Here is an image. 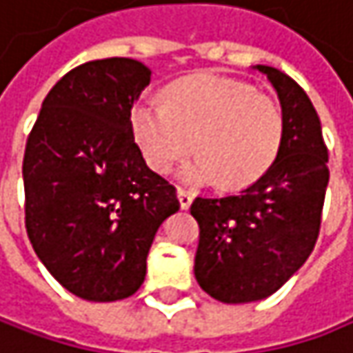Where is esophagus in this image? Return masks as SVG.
<instances>
[{
	"mask_svg": "<svg viewBox=\"0 0 353 353\" xmlns=\"http://www.w3.org/2000/svg\"><path fill=\"white\" fill-rule=\"evenodd\" d=\"M176 196H179L181 209H189L190 203H192V192L187 189H176Z\"/></svg>",
	"mask_w": 353,
	"mask_h": 353,
	"instance_id": "obj_1",
	"label": "esophagus"
}]
</instances>
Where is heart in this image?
Wrapping results in <instances>:
<instances>
[{"mask_svg": "<svg viewBox=\"0 0 353 353\" xmlns=\"http://www.w3.org/2000/svg\"><path fill=\"white\" fill-rule=\"evenodd\" d=\"M166 106L139 102L132 132L157 172H168L194 150L199 157L181 176L187 183H213L239 190L257 183L273 164L281 139L283 116L277 102L247 82L196 74L170 84Z\"/></svg>", "mask_w": 353, "mask_h": 353, "instance_id": "1", "label": "heart"}]
</instances>
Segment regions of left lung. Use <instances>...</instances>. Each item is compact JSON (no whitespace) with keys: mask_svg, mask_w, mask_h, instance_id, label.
Here are the masks:
<instances>
[{"mask_svg":"<svg viewBox=\"0 0 353 353\" xmlns=\"http://www.w3.org/2000/svg\"><path fill=\"white\" fill-rule=\"evenodd\" d=\"M275 88L283 116L277 159L239 194L196 196L194 277L223 303L269 297L314 251L330 181L319 116L303 88L277 68L255 65Z\"/></svg>","mask_w":353,"mask_h":353,"instance_id":"1","label":"left lung"}]
</instances>
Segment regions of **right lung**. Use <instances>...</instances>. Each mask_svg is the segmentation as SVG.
<instances>
[{
    "mask_svg": "<svg viewBox=\"0 0 353 353\" xmlns=\"http://www.w3.org/2000/svg\"><path fill=\"white\" fill-rule=\"evenodd\" d=\"M150 84L139 60L70 70L46 96L23 154L26 229L46 269L88 301L137 293L176 189L150 170L130 110Z\"/></svg>",
    "mask_w": 353,
    "mask_h": 353,
    "instance_id": "obj_1",
    "label": "right lung"
}]
</instances>
